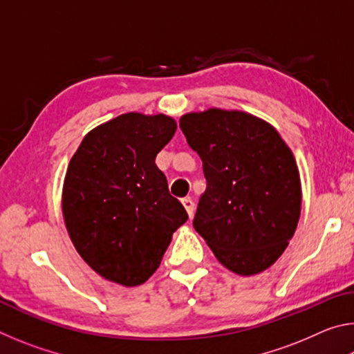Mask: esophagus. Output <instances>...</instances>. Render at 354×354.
Masks as SVG:
<instances>
[{"label":"esophagus","mask_w":354,"mask_h":354,"mask_svg":"<svg viewBox=\"0 0 354 354\" xmlns=\"http://www.w3.org/2000/svg\"><path fill=\"white\" fill-rule=\"evenodd\" d=\"M181 203H183V206H184L185 211H187L189 217H192V215H194V209H195L194 201H192L190 198H184V200H181Z\"/></svg>","instance_id":"34e87169"}]
</instances>
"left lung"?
<instances>
[{
    "mask_svg": "<svg viewBox=\"0 0 354 354\" xmlns=\"http://www.w3.org/2000/svg\"><path fill=\"white\" fill-rule=\"evenodd\" d=\"M179 127L207 181L195 231L232 273L267 270L284 253L301 212L292 149L270 123L243 111L189 112Z\"/></svg>",
    "mask_w": 354,
    "mask_h": 354,
    "instance_id": "left-lung-1",
    "label": "left lung"
}]
</instances>
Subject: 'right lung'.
<instances>
[{
    "mask_svg": "<svg viewBox=\"0 0 354 354\" xmlns=\"http://www.w3.org/2000/svg\"><path fill=\"white\" fill-rule=\"evenodd\" d=\"M175 133V118L165 113L128 112L87 133L70 159L65 227L84 262L107 281L145 283L187 220L154 164Z\"/></svg>",
    "mask_w": 354,
    "mask_h": 354,
    "instance_id": "add662e5",
    "label": "right lung"
}]
</instances>
